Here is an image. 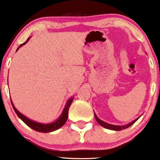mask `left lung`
<instances>
[{"label": "left lung", "instance_id": "8db88e82", "mask_svg": "<svg viewBox=\"0 0 160 160\" xmlns=\"http://www.w3.org/2000/svg\"><path fill=\"white\" fill-rule=\"evenodd\" d=\"M94 115H95V118L96 120H97V122L99 123V125H102V127L106 128V129H111V130H115V131H120V130H122V129H127L128 128L130 127V126L132 125H133L134 123L137 121V120L138 119L137 118L136 120H134L132 121V122H129V124H127V125H111V124H109V123H107L106 122L103 121V120H102L99 118L97 116V115H96L95 113L94 112Z\"/></svg>", "mask_w": 160, "mask_h": 160}]
</instances>
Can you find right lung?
I'll use <instances>...</instances> for the list:
<instances>
[{
	"instance_id": "add662e5",
	"label": "right lung",
	"mask_w": 160,
	"mask_h": 160,
	"mask_svg": "<svg viewBox=\"0 0 160 160\" xmlns=\"http://www.w3.org/2000/svg\"><path fill=\"white\" fill-rule=\"evenodd\" d=\"M31 38V37L28 38V40H27L25 42L23 43L22 44H21L20 46L17 48L16 52H17V51L19 50V48L22 47L23 45L26 44L27 42H28L29 39ZM73 99L74 98H73V97H72V98L69 99L67 101L64 109L62 110V113L61 114V116H59L58 119H56L54 122H52L51 123H46V124H44V123H40V122H36V121H34V120L29 119L28 118H27L26 116L23 115L22 113H21L19 111H18L16 108H15V107L14 106V104L12 103V99H11V103H12V105L15 113H17L18 117H19L23 122H25L26 124L28 126V127H30L32 129H34V130L37 131V132H43V133H47V132H53L55 130H57V129L61 128L62 125H64V124L68 120V111H69V108H70V107L72 102V100H73Z\"/></svg>"
}]
</instances>
